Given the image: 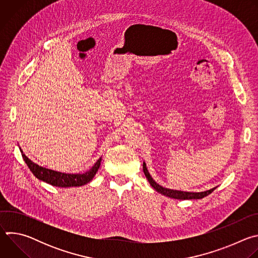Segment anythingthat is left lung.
Segmentation results:
<instances>
[{
    "label": "left lung",
    "instance_id": "1",
    "mask_svg": "<svg viewBox=\"0 0 258 258\" xmlns=\"http://www.w3.org/2000/svg\"><path fill=\"white\" fill-rule=\"evenodd\" d=\"M143 170L144 173L147 177V179L149 180L150 185L159 193H161L164 196H167L169 198H174V199H180V200H186V199H202L206 196H208L209 194H211L215 188H212L208 191H204V192H199V193H194V192H182V191H177V190H170L167 188H163L162 186H160L159 183H157L152 176L150 175L148 169L146 167V163H143Z\"/></svg>",
    "mask_w": 258,
    "mask_h": 258
}]
</instances>
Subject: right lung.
<instances>
[{
    "instance_id": "obj_1",
    "label": "right lung",
    "mask_w": 258,
    "mask_h": 258,
    "mask_svg": "<svg viewBox=\"0 0 258 258\" xmlns=\"http://www.w3.org/2000/svg\"><path fill=\"white\" fill-rule=\"evenodd\" d=\"M21 154H22L23 160L25 161L28 168L31 170V172L34 174L35 177H38L39 179L50 183L52 186L61 187V188L80 187L90 182L95 176V174L97 173L102 160V158H99L98 161L95 163V165L89 171L85 173L75 174V173L59 172V171H55V170L40 166L38 164H35L34 162H32L30 159H28V157H26L22 151H21Z\"/></svg>"
}]
</instances>
